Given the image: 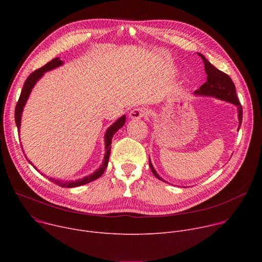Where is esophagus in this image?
<instances>
[{
    "mask_svg": "<svg viewBox=\"0 0 262 262\" xmlns=\"http://www.w3.org/2000/svg\"><path fill=\"white\" fill-rule=\"evenodd\" d=\"M148 113V108L145 106H139L134 108L130 113H129V117L133 119H139V118H143L145 116H147Z\"/></svg>",
    "mask_w": 262,
    "mask_h": 262,
    "instance_id": "esophagus-1",
    "label": "esophagus"
}]
</instances>
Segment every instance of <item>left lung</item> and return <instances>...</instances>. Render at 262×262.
Returning <instances> with one entry per match:
<instances>
[{"label": "left lung", "instance_id": "obj_1", "mask_svg": "<svg viewBox=\"0 0 262 262\" xmlns=\"http://www.w3.org/2000/svg\"><path fill=\"white\" fill-rule=\"evenodd\" d=\"M199 56L203 59V62H204L205 72L207 74V81L198 90L195 91V94L213 96V97L220 98L222 100H225V101H228V102H231V103L237 105L238 120H239L238 129H239L242 121H243V106L237 98L234 83L232 82V80L230 79V77L227 73L219 70L209 61H207V59H205V57L202 56L201 54H199ZM149 167H150L154 175L158 179L165 181L156 172L155 168L152 167V164L150 163V160H149Z\"/></svg>", "mask_w": 262, "mask_h": 262}]
</instances>
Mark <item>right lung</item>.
<instances>
[{"label": "right lung", "mask_w": 262, "mask_h": 262, "mask_svg": "<svg viewBox=\"0 0 262 262\" xmlns=\"http://www.w3.org/2000/svg\"><path fill=\"white\" fill-rule=\"evenodd\" d=\"M62 61L59 59V58H55L53 59L52 61L48 62L45 66L40 67L39 69H36L35 71H33L30 76L27 78L25 84H24V87L21 89V92H20V96L18 98V101L16 103V106H15V112H14V118H15V123H16V126L19 130V126H20V118H21V113H23V108L26 104V101L32 91V88L34 87V85L36 84V82L38 81L42 76L43 73L46 71H49V70H52L60 65H62ZM125 123V116H122L120 117L113 125H111L106 133H105V136H104V141H105V156H104V160H103V163L102 165L100 166L99 169H97V171H95L94 173H92L91 175L87 176V177H84L83 179H79V180H76V181H60V180H55L54 178H49L51 181H53L54 183L62 186V188H76V186H80V185H83V184H86L88 182H91L97 178H99L106 166H107V163H108V158H110V152H111V143H112V138H113V136L115 135V133L123 126V124ZM26 157V156H25ZM29 161V160H28ZM29 163L31 164V162L29 161ZM32 165V164H31Z\"/></svg>", "instance_id": "1"}]
</instances>
